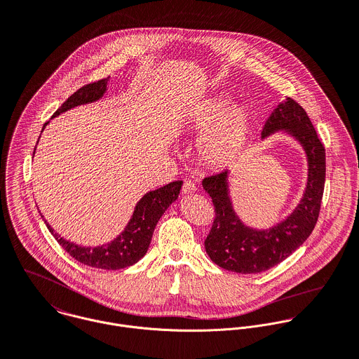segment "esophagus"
Wrapping results in <instances>:
<instances>
[{
    "label": "esophagus",
    "mask_w": 359,
    "mask_h": 359,
    "mask_svg": "<svg viewBox=\"0 0 359 359\" xmlns=\"http://www.w3.org/2000/svg\"><path fill=\"white\" fill-rule=\"evenodd\" d=\"M196 191V187L194 182L191 181H185L184 185H182V194H192Z\"/></svg>",
    "instance_id": "esophagus-1"
}]
</instances>
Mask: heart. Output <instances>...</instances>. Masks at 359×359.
Here are the masks:
<instances>
[{"mask_svg": "<svg viewBox=\"0 0 359 359\" xmlns=\"http://www.w3.org/2000/svg\"><path fill=\"white\" fill-rule=\"evenodd\" d=\"M231 102L224 96L208 100L194 117V128L206 130L201 144L202 157L213 165H226L234 161L243 150L249 130L250 117L242 107H230Z\"/></svg>", "mask_w": 359, "mask_h": 359, "instance_id": "1", "label": "heart"}]
</instances>
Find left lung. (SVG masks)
Segmentation results:
<instances>
[{"mask_svg":"<svg viewBox=\"0 0 359 359\" xmlns=\"http://www.w3.org/2000/svg\"><path fill=\"white\" fill-rule=\"evenodd\" d=\"M277 130L292 135L308 157V182L295 210L269 230L246 227L229 195V170L203 178V189L215 205V222L205 239L209 257L220 267L242 274L269 270L287 259L313 231L323 198L326 151L306 111L292 99L278 104L266 121L262 137Z\"/></svg>","mask_w":359,"mask_h":359,"instance_id":"obj_1","label":"left lung"}]
</instances>
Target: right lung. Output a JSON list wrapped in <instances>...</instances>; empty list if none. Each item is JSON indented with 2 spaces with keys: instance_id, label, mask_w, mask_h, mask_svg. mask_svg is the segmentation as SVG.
<instances>
[{
  "instance_id": "obj_1",
  "label": "right lung",
  "mask_w": 359,
  "mask_h": 359,
  "mask_svg": "<svg viewBox=\"0 0 359 359\" xmlns=\"http://www.w3.org/2000/svg\"><path fill=\"white\" fill-rule=\"evenodd\" d=\"M110 76L89 85L82 86L76 90L71 97L65 100V103L53 114L51 118L65 113L76 106L88 104L99 100L107 90V82ZM48 122L44 123V126ZM43 126V129H44ZM36 150V149H34ZM34 154V151H33ZM182 181L170 182L156 191L147 192L137 203L133 210L132 219L129 220L125 230L114 241L102 246H81L74 242L60 237L51 226L44 220L47 229L57 239V242L78 262L97 269L106 270H118L136 263L140 257L144 256L147 248L150 245L153 231L156 229L157 222L167 210V208L177 201L178 194L181 191ZM43 217V216H41Z\"/></svg>"
}]
</instances>
